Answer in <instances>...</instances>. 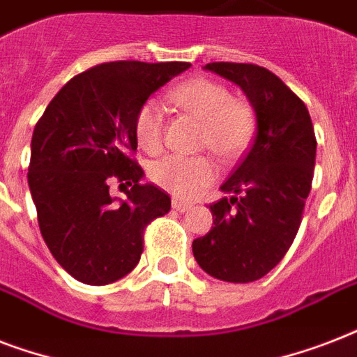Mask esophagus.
<instances>
[{
  "instance_id": "1",
  "label": "esophagus",
  "mask_w": 357,
  "mask_h": 357,
  "mask_svg": "<svg viewBox=\"0 0 357 357\" xmlns=\"http://www.w3.org/2000/svg\"><path fill=\"white\" fill-rule=\"evenodd\" d=\"M190 207H192V204H189V202L178 200V198H174L172 200V209H176V211H179V213L189 211Z\"/></svg>"
}]
</instances>
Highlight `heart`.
Here are the masks:
<instances>
[{
    "instance_id": "b5f03b06",
    "label": "heart",
    "mask_w": 357,
    "mask_h": 357,
    "mask_svg": "<svg viewBox=\"0 0 357 357\" xmlns=\"http://www.w3.org/2000/svg\"><path fill=\"white\" fill-rule=\"evenodd\" d=\"M172 100L204 122L202 148H209L224 161L238 157L254 137L255 119L248 103L235 100L217 81L195 77L172 91ZM137 144L148 153L162 148V109L146 100L133 120ZM150 178L162 190L178 198H195L217 179V167L206 155H167L150 168Z\"/></svg>"
}]
</instances>
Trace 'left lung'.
Instances as JSON below:
<instances>
[{
    "mask_svg": "<svg viewBox=\"0 0 357 357\" xmlns=\"http://www.w3.org/2000/svg\"><path fill=\"white\" fill-rule=\"evenodd\" d=\"M204 68L243 89L255 113V137L220 187L231 196L209 206L213 228L192 241V254L217 280L255 282L296 237L315 168V131L304 102L263 66L209 63Z\"/></svg>",
    "mask_w": 357,
    "mask_h": 357,
    "instance_id": "left-lung-1",
    "label": "left lung"
}]
</instances>
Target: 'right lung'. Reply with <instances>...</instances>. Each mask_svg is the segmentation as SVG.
I'll use <instances>...</instances> for the list:
<instances>
[{
  "label": "right lung",
  "mask_w": 357,
  "mask_h": 357,
  "mask_svg": "<svg viewBox=\"0 0 357 357\" xmlns=\"http://www.w3.org/2000/svg\"><path fill=\"white\" fill-rule=\"evenodd\" d=\"M189 63L114 61L75 75L35 126L27 181L40 234L57 263L86 285H107L133 271L144 228L170 211V196L140 183L139 107ZM111 181L131 184L128 198L108 195Z\"/></svg>",
  "instance_id": "1"
}]
</instances>
